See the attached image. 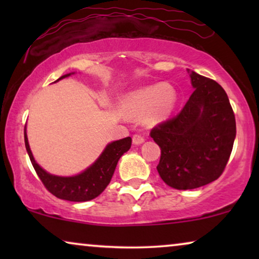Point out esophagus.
Instances as JSON below:
<instances>
[{
    "mask_svg": "<svg viewBox=\"0 0 259 259\" xmlns=\"http://www.w3.org/2000/svg\"><path fill=\"white\" fill-rule=\"evenodd\" d=\"M145 141V138L141 133H136L133 136V144L134 145H140Z\"/></svg>",
    "mask_w": 259,
    "mask_h": 259,
    "instance_id": "34e87169",
    "label": "esophagus"
}]
</instances>
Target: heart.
Instances as JSON below:
<instances>
[{"instance_id":"b5f03b06","label":"heart","mask_w":259,"mask_h":259,"mask_svg":"<svg viewBox=\"0 0 259 259\" xmlns=\"http://www.w3.org/2000/svg\"><path fill=\"white\" fill-rule=\"evenodd\" d=\"M176 101L177 93L173 86L169 83H160L131 94L126 108L131 115L137 118L147 115L152 121H158L172 112Z\"/></svg>"}]
</instances>
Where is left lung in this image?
<instances>
[{
    "instance_id": "8db88e82",
    "label": "left lung",
    "mask_w": 259,
    "mask_h": 259,
    "mask_svg": "<svg viewBox=\"0 0 259 259\" xmlns=\"http://www.w3.org/2000/svg\"><path fill=\"white\" fill-rule=\"evenodd\" d=\"M190 76L194 91L184 108L150 133L161 150L159 176L177 190L197 189L218 179L236 138L235 113L226 92L196 72Z\"/></svg>"
}]
</instances>
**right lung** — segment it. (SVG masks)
Returning a JSON list of instances; mask_svg holds the SVG:
<instances>
[{"label": "right lung", "instance_id": "1", "mask_svg": "<svg viewBox=\"0 0 259 259\" xmlns=\"http://www.w3.org/2000/svg\"><path fill=\"white\" fill-rule=\"evenodd\" d=\"M69 75L70 74H67L59 80ZM24 144L35 172L53 196L69 201H88L97 198L107 187L120 157L131 148L132 139L131 137H127L108 144L102 154L91 167L74 177L53 176L42 169L31 154L26 130H24Z\"/></svg>", "mask_w": 259, "mask_h": 259}]
</instances>
